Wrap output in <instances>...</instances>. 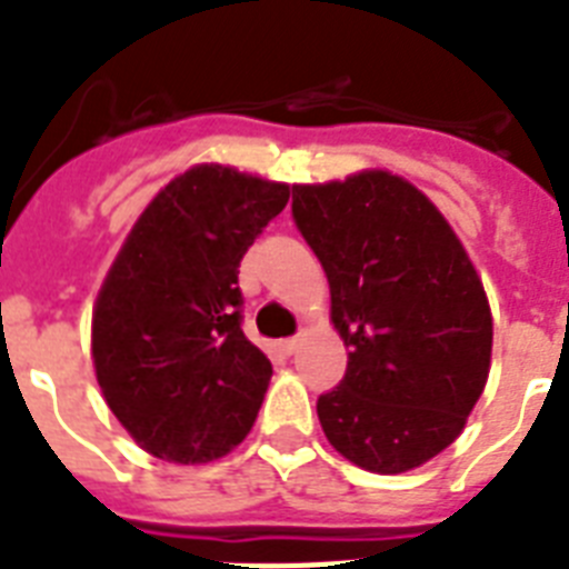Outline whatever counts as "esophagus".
Wrapping results in <instances>:
<instances>
[{
    "instance_id": "34e87169",
    "label": "esophagus",
    "mask_w": 569,
    "mask_h": 569,
    "mask_svg": "<svg viewBox=\"0 0 569 569\" xmlns=\"http://www.w3.org/2000/svg\"><path fill=\"white\" fill-rule=\"evenodd\" d=\"M298 348H300V339H283V341H280V353H286V357L298 353Z\"/></svg>"
}]
</instances>
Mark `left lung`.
Masks as SVG:
<instances>
[{
    "label": "left lung",
    "instance_id": "8db88e82",
    "mask_svg": "<svg viewBox=\"0 0 569 569\" xmlns=\"http://www.w3.org/2000/svg\"><path fill=\"white\" fill-rule=\"evenodd\" d=\"M292 219L350 350L318 397L327 441L371 473L420 468L459 438L491 368V307L468 251L420 189L380 169L298 183Z\"/></svg>",
    "mask_w": 569,
    "mask_h": 569
}]
</instances>
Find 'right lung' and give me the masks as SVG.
<instances>
[{"instance_id":"right-lung-1","label":"right lung","mask_w":569,"mask_h":569,"mask_svg":"<svg viewBox=\"0 0 569 569\" xmlns=\"http://www.w3.org/2000/svg\"><path fill=\"white\" fill-rule=\"evenodd\" d=\"M289 187L201 163L163 187L92 309L101 395L157 459L204 465L251 432L271 362L242 332L239 262Z\"/></svg>"}]
</instances>
